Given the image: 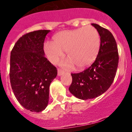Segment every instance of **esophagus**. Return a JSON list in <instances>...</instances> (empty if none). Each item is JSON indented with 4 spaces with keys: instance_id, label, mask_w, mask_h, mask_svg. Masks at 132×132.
Returning <instances> with one entry per match:
<instances>
[{
    "instance_id": "esophagus-1",
    "label": "esophagus",
    "mask_w": 132,
    "mask_h": 132,
    "mask_svg": "<svg viewBox=\"0 0 132 132\" xmlns=\"http://www.w3.org/2000/svg\"><path fill=\"white\" fill-rule=\"evenodd\" d=\"M63 73H64V71H63V70L58 69V71H57V75H58V76H61V75H62Z\"/></svg>"
}]
</instances>
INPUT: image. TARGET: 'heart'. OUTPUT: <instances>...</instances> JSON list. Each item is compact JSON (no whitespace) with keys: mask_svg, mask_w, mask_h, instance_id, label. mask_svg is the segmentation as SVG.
Instances as JSON below:
<instances>
[{"mask_svg":"<svg viewBox=\"0 0 132 132\" xmlns=\"http://www.w3.org/2000/svg\"><path fill=\"white\" fill-rule=\"evenodd\" d=\"M101 38L95 28L91 26L59 32L53 37V44L47 43L44 50L47 57L56 63L67 52L69 60L62 63L67 68L74 65L79 69L90 65L98 53Z\"/></svg>","mask_w":132,"mask_h":132,"instance_id":"1","label":"heart"}]
</instances>
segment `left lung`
Masks as SVG:
<instances>
[{
	"mask_svg": "<svg viewBox=\"0 0 132 132\" xmlns=\"http://www.w3.org/2000/svg\"><path fill=\"white\" fill-rule=\"evenodd\" d=\"M101 36L96 58L88 68L79 73H71L70 93L81 100L96 98L105 93L112 84L118 65L116 40L112 33L96 24H92Z\"/></svg>",
	"mask_w": 132,
	"mask_h": 132,
	"instance_id": "1",
	"label": "left lung"
}]
</instances>
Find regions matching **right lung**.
I'll list each match as a JSON object with an SVG mask.
<instances>
[{
	"label": "right lung",
	"instance_id": "obj_1",
	"mask_svg": "<svg viewBox=\"0 0 132 132\" xmlns=\"http://www.w3.org/2000/svg\"><path fill=\"white\" fill-rule=\"evenodd\" d=\"M50 30L26 34L10 53V80L14 96L21 105L39 112L47 106L49 88L57 70L45 57L44 43Z\"/></svg>",
	"mask_w": 132,
	"mask_h": 132
}]
</instances>
